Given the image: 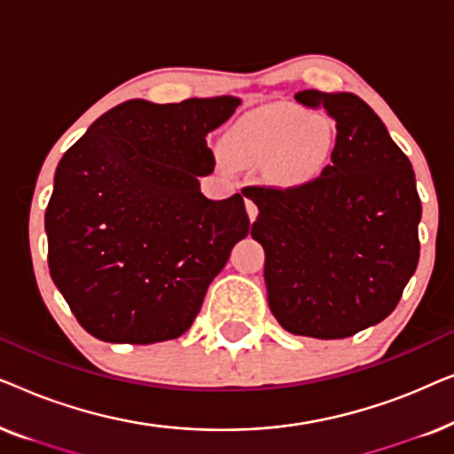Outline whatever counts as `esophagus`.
<instances>
[{
    "instance_id": "esophagus-1",
    "label": "esophagus",
    "mask_w": 454,
    "mask_h": 454,
    "mask_svg": "<svg viewBox=\"0 0 454 454\" xmlns=\"http://www.w3.org/2000/svg\"><path fill=\"white\" fill-rule=\"evenodd\" d=\"M246 210H247V216H250V221H252V223L256 221V216H258V207H256V202L250 200V198H246Z\"/></svg>"
}]
</instances>
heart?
<instances>
[{
    "label": "heart",
    "instance_id": "obj_1",
    "mask_svg": "<svg viewBox=\"0 0 454 454\" xmlns=\"http://www.w3.org/2000/svg\"><path fill=\"white\" fill-rule=\"evenodd\" d=\"M334 146L337 128L331 117L308 114L294 103H272L239 117L219 151L227 165H262L270 184L300 188L325 173Z\"/></svg>",
    "mask_w": 454,
    "mask_h": 454
}]
</instances>
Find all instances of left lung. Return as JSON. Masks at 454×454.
<instances>
[{
    "label": "left lung",
    "instance_id": "1",
    "mask_svg": "<svg viewBox=\"0 0 454 454\" xmlns=\"http://www.w3.org/2000/svg\"><path fill=\"white\" fill-rule=\"evenodd\" d=\"M295 101L337 121L333 160L300 188L256 185L252 238L285 331L345 339L399 303L418 269L421 202L411 163L362 98L301 90Z\"/></svg>",
    "mask_w": 454,
    "mask_h": 454
}]
</instances>
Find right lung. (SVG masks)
Masks as SVG:
<instances>
[{
  "label": "right lung",
  "instance_id": "add662e5",
  "mask_svg": "<svg viewBox=\"0 0 454 454\" xmlns=\"http://www.w3.org/2000/svg\"><path fill=\"white\" fill-rule=\"evenodd\" d=\"M239 98H142L98 117L61 157L47 204V260L92 337L148 345L184 334L250 231L244 198L208 200L207 134Z\"/></svg>",
  "mask_w": 454,
  "mask_h": 454
}]
</instances>
